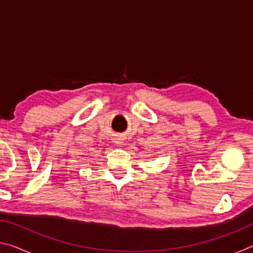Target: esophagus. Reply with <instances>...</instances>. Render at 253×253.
Masks as SVG:
<instances>
[{
	"mask_svg": "<svg viewBox=\"0 0 253 253\" xmlns=\"http://www.w3.org/2000/svg\"><path fill=\"white\" fill-rule=\"evenodd\" d=\"M117 145H122V142H116Z\"/></svg>",
	"mask_w": 253,
	"mask_h": 253,
	"instance_id": "34e87169",
	"label": "esophagus"
}]
</instances>
